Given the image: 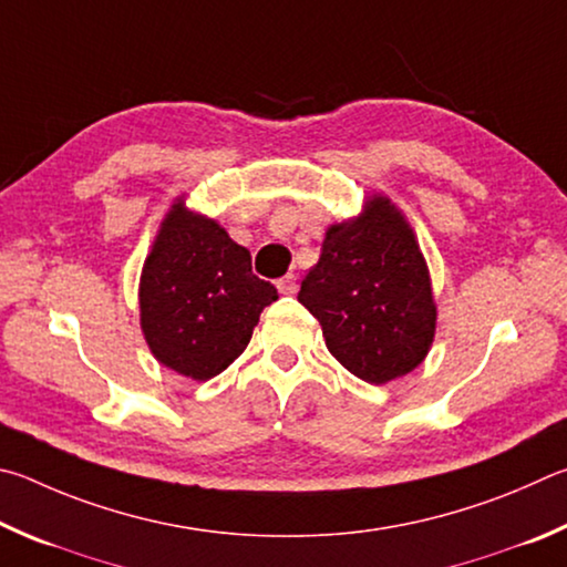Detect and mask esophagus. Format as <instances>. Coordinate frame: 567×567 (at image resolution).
Returning <instances> with one entry per match:
<instances>
[{"label":"esophagus","instance_id":"esophagus-1","mask_svg":"<svg viewBox=\"0 0 567 567\" xmlns=\"http://www.w3.org/2000/svg\"><path fill=\"white\" fill-rule=\"evenodd\" d=\"M278 291L281 293H286V296H291V293H296L299 291V281H296V276L293 274H289V276H284V278H278Z\"/></svg>","mask_w":567,"mask_h":567}]
</instances>
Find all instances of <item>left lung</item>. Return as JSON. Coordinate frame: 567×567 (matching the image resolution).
I'll return each instance as SVG.
<instances>
[{
    "instance_id": "8db88e82",
    "label": "left lung",
    "mask_w": 567,
    "mask_h": 567,
    "mask_svg": "<svg viewBox=\"0 0 567 567\" xmlns=\"http://www.w3.org/2000/svg\"><path fill=\"white\" fill-rule=\"evenodd\" d=\"M299 301L319 319L333 359L365 383L401 379L431 351L439 309L429 264L409 218L383 194L329 226Z\"/></svg>"
}]
</instances>
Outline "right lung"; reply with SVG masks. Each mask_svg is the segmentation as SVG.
Listing matches in <instances>:
<instances>
[{
    "instance_id": "right-lung-1",
    "label": "right lung",
    "mask_w": 567,
    "mask_h": 567,
    "mask_svg": "<svg viewBox=\"0 0 567 567\" xmlns=\"http://www.w3.org/2000/svg\"><path fill=\"white\" fill-rule=\"evenodd\" d=\"M276 299L254 276L248 248L178 196L138 278V323L154 359L192 381L214 379L244 353Z\"/></svg>"
}]
</instances>
